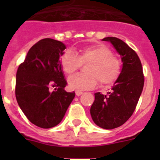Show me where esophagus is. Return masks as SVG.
I'll list each match as a JSON object with an SVG mask.
<instances>
[{
  "instance_id": "34e87169",
  "label": "esophagus",
  "mask_w": 160,
  "mask_h": 160,
  "mask_svg": "<svg viewBox=\"0 0 160 160\" xmlns=\"http://www.w3.org/2000/svg\"><path fill=\"white\" fill-rule=\"evenodd\" d=\"M75 94L77 96H80L83 94V92L82 91H80V90H77V91L75 92Z\"/></svg>"
}]
</instances>
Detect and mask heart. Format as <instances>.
I'll return each mask as SVG.
<instances>
[{
	"mask_svg": "<svg viewBox=\"0 0 160 160\" xmlns=\"http://www.w3.org/2000/svg\"><path fill=\"white\" fill-rule=\"evenodd\" d=\"M86 63H89L86 69L87 74H75L68 78V86L72 90H90L97 86L98 81L101 85L111 84L118 78L122 69L121 61L103 45L66 50L60 58L62 70L68 75Z\"/></svg>",
	"mask_w": 160,
	"mask_h": 160,
	"instance_id": "obj_1",
	"label": "heart"
}]
</instances>
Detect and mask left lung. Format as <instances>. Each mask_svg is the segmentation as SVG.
Returning <instances> with one entry per match:
<instances>
[{
    "mask_svg": "<svg viewBox=\"0 0 160 160\" xmlns=\"http://www.w3.org/2000/svg\"><path fill=\"white\" fill-rule=\"evenodd\" d=\"M102 41L111 42L121 56L122 67L111 92L104 95L94 94L90 115L97 126L111 130L125 123L135 111L144 85V76L139 58L123 41L107 37Z\"/></svg>",
    "mask_w": 160,
    "mask_h": 160,
    "instance_id": "left-lung-1",
    "label": "left lung"
}]
</instances>
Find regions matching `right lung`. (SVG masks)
I'll use <instances>...</instances> for the list:
<instances>
[{
    "label": "right lung",
    "instance_id": "add662e5",
    "mask_svg": "<svg viewBox=\"0 0 160 160\" xmlns=\"http://www.w3.org/2000/svg\"><path fill=\"white\" fill-rule=\"evenodd\" d=\"M66 46L45 38L30 48L17 71L15 94L18 105L32 124L51 128L61 122L75 96L66 92L60 57Z\"/></svg>",
    "mask_w": 160,
    "mask_h": 160
}]
</instances>
